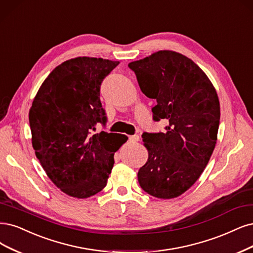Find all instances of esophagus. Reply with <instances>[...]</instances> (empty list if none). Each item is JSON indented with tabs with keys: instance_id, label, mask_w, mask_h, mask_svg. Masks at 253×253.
I'll return each instance as SVG.
<instances>
[{
	"instance_id": "obj_1",
	"label": "esophagus",
	"mask_w": 253,
	"mask_h": 253,
	"mask_svg": "<svg viewBox=\"0 0 253 253\" xmlns=\"http://www.w3.org/2000/svg\"><path fill=\"white\" fill-rule=\"evenodd\" d=\"M139 140V136L138 135H134V136H129L128 137V141L130 142V143H135V142H137Z\"/></svg>"
}]
</instances>
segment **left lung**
I'll return each mask as SVG.
<instances>
[{
	"label": "left lung",
	"instance_id": "obj_1",
	"mask_svg": "<svg viewBox=\"0 0 253 253\" xmlns=\"http://www.w3.org/2000/svg\"><path fill=\"white\" fill-rule=\"evenodd\" d=\"M128 68L142 93L157 101L153 120L169 121L164 132L142 134L149 159L138 171V182L153 197H179L199 179L214 150L217 94L201 68L177 52L158 51Z\"/></svg>",
	"mask_w": 253,
	"mask_h": 253
}]
</instances>
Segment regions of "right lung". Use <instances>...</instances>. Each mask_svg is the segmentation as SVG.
Instances as JSON below:
<instances>
[{
    "label": "right lung",
    "instance_id": "1",
    "mask_svg": "<svg viewBox=\"0 0 253 253\" xmlns=\"http://www.w3.org/2000/svg\"><path fill=\"white\" fill-rule=\"evenodd\" d=\"M119 62L76 57L56 67L41 85L29 112L32 146L43 170L65 194L84 199L106 187L114 154L126 135L100 132L107 114L100 85Z\"/></svg>",
    "mask_w": 253,
    "mask_h": 253
}]
</instances>
